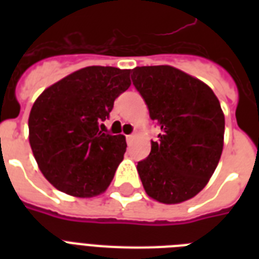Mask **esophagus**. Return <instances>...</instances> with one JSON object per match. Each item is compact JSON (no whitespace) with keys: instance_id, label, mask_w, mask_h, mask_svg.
Instances as JSON below:
<instances>
[{"instance_id":"1","label":"esophagus","mask_w":259,"mask_h":259,"mask_svg":"<svg viewBox=\"0 0 259 259\" xmlns=\"http://www.w3.org/2000/svg\"><path fill=\"white\" fill-rule=\"evenodd\" d=\"M133 140H134V134H129V136H126V141H127V144H132V142H133Z\"/></svg>"}]
</instances>
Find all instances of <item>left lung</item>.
I'll return each mask as SVG.
<instances>
[{"mask_svg": "<svg viewBox=\"0 0 259 259\" xmlns=\"http://www.w3.org/2000/svg\"><path fill=\"white\" fill-rule=\"evenodd\" d=\"M132 80L161 129L149 156L138 161L142 185L160 203L188 200L204 188L221 160V103L205 83L175 67H136Z\"/></svg>", "mask_w": 259, "mask_h": 259, "instance_id": "left-lung-1", "label": "left lung"}]
</instances>
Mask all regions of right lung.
<instances>
[{
    "mask_svg": "<svg viewBox=\"0 0 259 259\" xmlns=\"http://www.w3.org/2000/svg\"><path fill=\"white\" fill-rule=\"evenodd\" d=\"M130 70L91 66L42 91L29 114V144L55 188L76 197L105 192L126 152L125 136L99 130L129 89Z\"/></svg>",
    "mask_w": 259,
    "mask_h": 259,
    "instance_id": "obj_1",
    "label": "right lung"
}]
</instances>
